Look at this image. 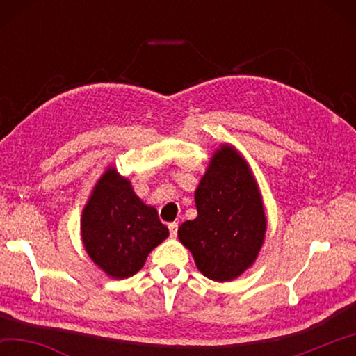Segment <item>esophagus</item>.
<instances>
[{"label":"esophagus","mask_w":356,"mask_h":356,"mask_svg":"<svg viewBox=\"0 0 356 356\" xmlns=\"http://www.w3.org/2000/svg\"><path fill=\"white\" fill-rule=\"evenodd\" d=\"M177 227H179L177 222H170V225H168V229H170V236L171 237H176L177 236Z\"/></svg>","instance_id":"esophagus-1"}]
</instances>
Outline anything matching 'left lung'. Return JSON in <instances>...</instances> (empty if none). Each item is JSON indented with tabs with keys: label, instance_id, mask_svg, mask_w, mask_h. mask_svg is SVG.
<instances>
[{
	"label": "left lung",
	"instance_id": "8db88e82",
	"mask_svg": "<svg viewBox=\"0 0 356 356\" xmlns=\"http://www.w3.org/2000/svg\"><path fill=\"white\" fill-rule=\"evenodd\" d=\"M197 216L180 225L177 236L200 272L213 281H231L256 261L267 218L248 163L229 144L210 160L195 191Z\"/></svg>",
	"mask_w": 356,
	"mask_h": 356
}]
</instances>
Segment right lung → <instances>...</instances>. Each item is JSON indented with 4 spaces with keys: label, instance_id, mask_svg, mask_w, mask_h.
<instances>
[{
    "label": "right lung",
    "instance_id": "obj_1",
    "mask_svg": "<svg viewBox=\"0 0 356 356\" xmlns=\"http://www.w3.org/2000/svg\"><path fill=\"white\" fill-rule=\"evenodd\" d=\"M168 236L156 210L135 195L127 179L108 168L81 215L83 245L94 264L111 278H129Z\"/></svg>",
    "mask_w": 356,
    "mask_h": 356
}]
</instances>
